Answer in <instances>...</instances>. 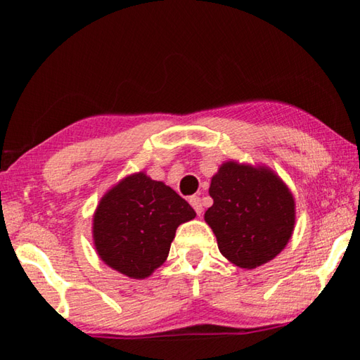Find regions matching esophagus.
<instances>
[{
	"instance_id": "esophagus-1",
	"label": "esophagus",
	"mask_w": 360,
	"mask_h": 360,
	"mask_svg": "<svg viewBox=\"0 0 360 360\" xmlns=\"http://www.w3.org/2000/svg\"><path fill=\"white\" fill-rule=\"evenodd\" d=\"M188 203L192 205V208L195 210V212H197L198 216H202L203 205H202V200H200V197H197V195H193V197L188 198Z\"/></svg>"
}]
</instances>
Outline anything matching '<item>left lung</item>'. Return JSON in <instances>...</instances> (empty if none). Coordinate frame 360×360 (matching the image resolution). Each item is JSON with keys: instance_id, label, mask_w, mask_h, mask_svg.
Instances as JSON below:
<instances>
[{"instance_id": "left-lung-1", "label": "left lung", "mask_w": 360, "mask_h": 360, "mask_svg": "<svg viewBox=\"0 0 360 360\" xmlns=\"http://www.w3.org/2000/svg\"><path fill=\"white\" fill-rule=\"evenodd\" d=\"M212 206L205 222L219 251L240 268H257L288 246L295 225V198L265 165L227 160L211 178Z\"/></svg>"}]
</instances>
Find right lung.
<instances>
[{"label": "right lung", "instance_id": "add662e5", "mask_svg": "<svg viewBox=\"0 0 360 360\" xmlns=\"http://www.w3.org/2000/svg\"><path fill=\"white\" fill-rule=\"evenodd\" d=\"M195 216L192 206L165 182L144 172L129 174L96 205L95 251L112 270L144 279L167 260L176 229Z\"/></svg>", "mask_w": 360, "mask_h": 360}]
</instances>
